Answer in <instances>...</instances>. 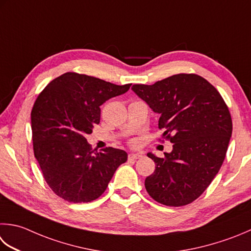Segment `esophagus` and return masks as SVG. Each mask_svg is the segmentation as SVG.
<instances>
[{
	"instance_id": "obj_1",
	"label": "esophagus",
	"mask_w": 251,
	"mask_h": 251,
	"mask_svg": "<svg viewBox=\"0 0 251 251\" xmlns=\"http://www.w3.org/2000/svg\"><path fill=\"white\" fill-rule=\"evenodd\" d=\"M141 156H142V154H140V153H129L128 159L129 160H137V159L141 158Z\"/></svg>"
}]
</instances>
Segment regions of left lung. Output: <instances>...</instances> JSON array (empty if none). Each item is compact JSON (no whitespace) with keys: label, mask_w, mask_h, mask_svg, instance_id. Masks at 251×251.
Wrapping results in <instances>:
<instances>
[{"label":"left lung","mask_w":251,"mask_h":251,"mask_svg":"<svg viewBox=\"0 0 251 251\" xmlns=\"http://www.w3.org/2000/svg\"><path fill=\"white\" fill-rule=\"evenodd\" d=\"M131 90L160 115L173 150L154 161L146 178L148 194L158 202L180 207L197 199L218 174L232 137V119L219 91L195 74L177 75Z\"/></svg>","instance_id":"left-lung-1"}]
</instances>
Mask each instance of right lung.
I'll return each instance as SVG.
<instances>
[{"label": "right lung", "mask_w": 251, "mask_h": 251, "mask_svg": "<svg viewBox=\"0 0 251 251\" xmlns=\"http://www.w3.org/2000/svg\"><path fill=\"white\" fill-rule=\"evenodd\" d=\"M99 78L65 73L39 95L31 111L34 156L43 177L58 197L90 202L104 193L127 152L106 148L95 152L86 139L100 123V106L128 91Z\"/></svg>", "instance_id": "obj_1"}]
</instances>
